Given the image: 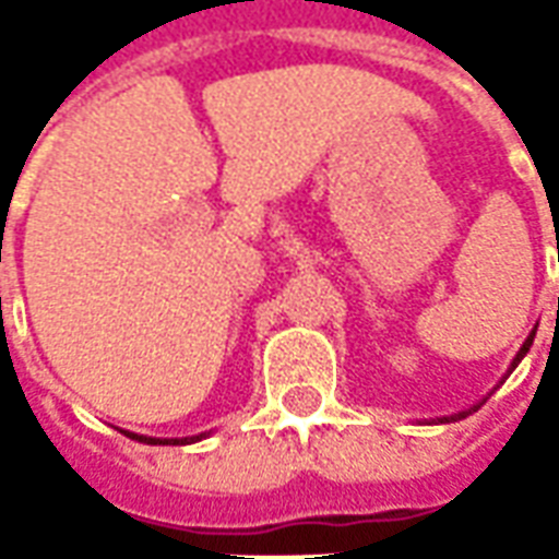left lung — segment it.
I'll return each instance as SVG.
<instances>
[{"label":"left lung","mask_w":559,"mask_h":559,"mask_svg":"<svg viewBox=\"0 0 559 559\" xmlns=\"http://www.w3.org/2000/svg\"><path fill=\"white\" fill-rule=\"evenodd\" d=\"M533 335H536V332H530V338L524 341V347H521V350H518V356H515V362H512V368H515V365L521 362V359H524V356H527L530 344H533ZM464 416H467V413H457V416H452V419H464ZM445 421H449V419H445Z\"/></svg>","instance_id":"left-lung-1"}]
</instances>
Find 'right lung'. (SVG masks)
<instances>
[{
  "label": "right lung",
  "mask_w": 559,
  "mask_h": 559,
  "mask_svg": "<svg viewBox=\"0 0 559 559\" xmlns=\"http://www.w3.org/2000/svg\"><path fill=\"white\" fill-rule=\"evenodd\" d=\"M128 437H134L140 443H148V445H160V443H188V440H158V437H138V433H128Z\"/></svg>",
  "instance_id": "1"
}]
</instances>
